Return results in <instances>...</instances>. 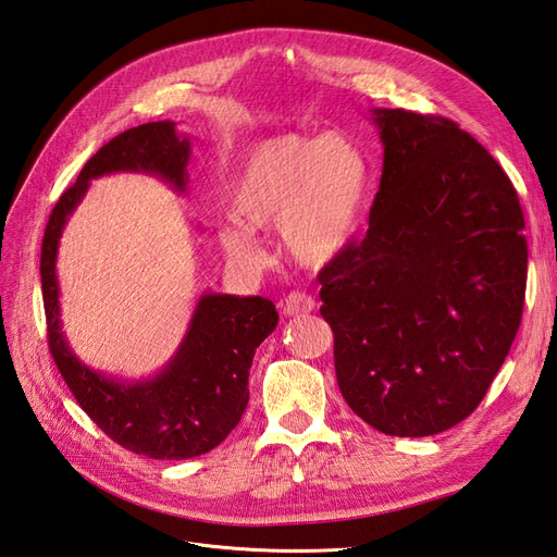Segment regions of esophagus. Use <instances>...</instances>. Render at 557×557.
I'll use <instances>...</instances> for the list:
<instances>
[{"label":"esophagus","mask_w":557,"mask_h":557,"mask_svg":"<svg viewBox=\"0 0 557 557\" xmlns=\"http://www.w3.org/2000/svg\"><path fill=\"white\" fill-rule=\"evenodd\" d=\"M281 309L285 315H305V313H311L315 309V301L311 295L307 293H290L288 297H285L281 301Z\"/></svg>","instance_id":"obj_1"}]
</instances>
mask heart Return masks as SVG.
Listing matches in <instances>:
<instances>
[{"label":"heart","instance_id":"b5f03b06","mask_svg":"<svg viewBox=\"0 0 557 557\" xmlns=\"http://www.w3.org/2000/svg\"><path fill=\"white\" fill-rule=\"evenodd\" d=\"M372 170L346 134H281L252 146L232 178L230 205L239 221L218 230L227 256L248 267L264 260L252 230L281 227L288 256L305 267L342 258L360 230Z\"/></svg>","mask_w":557,"mask_h":557}]
</instances>
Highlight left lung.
Returning <instances> with one entry per match:
<instances>
[{
	"label": "left lung",
	"mask_w": 557,
	"mask_h": 557,
	"mask_svg": "<svg viewBox=\"0 0 557 557\" xmlns=\"http://www.w3.org/2000/svg\"><path fill=\"white\" fill-rule=\"evenodd\" d=\"M383 174L367 237L318 274L336 383L393 436L458 425L520 327L525 218L487 150L442 115L374 109Z\"/></svg>",
	"instance_id": "1"
}]
</instances>
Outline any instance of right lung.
<instances>
[{"instance_id": "1", "label": "right lung", "mask_w": 557, "mask_h": 557, "mask_svg": "<svg viewBox=\"0 0 557 557\" xmlns=\"http://www.w3.org/2000/svg\"><path fill=\"white\" fill-rule=\"evenodd\" d=\"M190 141L172 121L125 129L83 166L48 218L41 244V290L48 348L81 409L115 444L153 460H188L209 453L239 425L248 404V369L256 348L274 332L278 313L267 297L201 295L176 356L148 381L123 383L92 372L66 344L55 276L58 244L92 178L146 172L178 193L188 183Z\"/></svg>"}]
</instances>
